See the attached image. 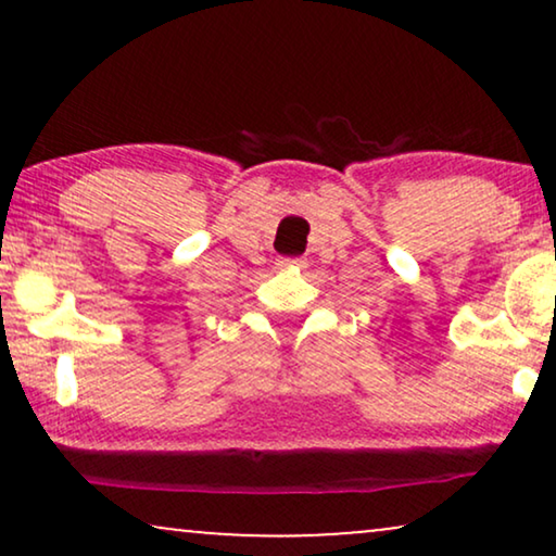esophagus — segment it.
<instances>
[{"label": "esophagus", "mask_w": 556, "mask_h": 556, "mask_svg": "<svg viewBox=\"0 0 556 556\" xmlns=\"http://www.w3.org/2000/svg\"><path fill=\"white\" fill-rule=\"evenodd\" d=\"M276 265H278L280 270H286V268H303V261H301V257H280Z\"/></svg>", "instance_id": "34e87169"}]
</instances>
